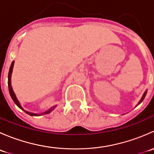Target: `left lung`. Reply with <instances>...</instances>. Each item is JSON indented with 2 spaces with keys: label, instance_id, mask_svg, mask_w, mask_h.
Segmentation results:
<instances>
[{
  "label": "left lung",
  "instance_id": "8db88e82",
  "mask_svg": "<svg viewBox=\"0 0 154 154\" xmlns=\"http://www.w3.org/2000/svg\"><path fill=\"white\" fill-rule=\"evenodd\" d=\"M146 94H147V91H145V92L144 93V94H143V96H142V99H141L140 100V101H139V103H142V101H143V100H144V97H145V95H146Z\"/></svg>",
  "mask_w": 154,
  "mask_h": 154
}]
</instances>
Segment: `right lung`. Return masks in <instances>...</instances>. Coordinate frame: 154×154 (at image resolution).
I'll use <instances>...</instances> for the list:
<instances>
[{"mask_svg":"<svg viewBox=\"0 0 154 154\" xmlns=\"http://www.w3.org/2000/svg\"><path fill=\"white\" fill-rule=\"evenodd\" d=\"M13 65H14V62H12V64H11V66H10V71H9V74H8V87H9V91H10V96H11V97H12V100H13V101H14V103H15V104L17 105V106H18V107H19L20 109H22V110H24V109H23L22 107H21V104H20V103H19V102H18V99H17L16 96H15V93H14L13 90H12V86H11V80H10V79H11V74H12V68H13ZM56 106H52V107H51V109H48V111L45 112H43V113H41V114H39V115H38V114H34V113H31V112H27V111H25V110H24V111L25 112L27 113V114H28V115H29V116H42V115L48 114V113H50V112H51V111H52V110H54V108H55Z\"/></svg>","mask_w":154,"mask_h":154,"instance_id":"1","label":"right lung"}]
</instances>
